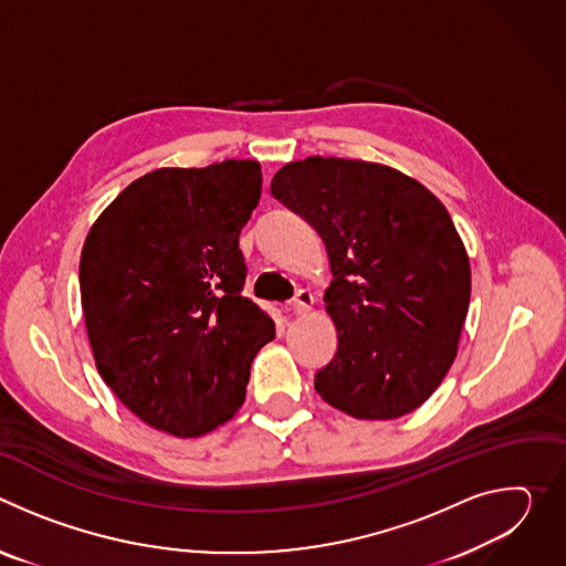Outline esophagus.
Wrapping results in <instances>:
<instances>
[{
	"label": "esophagus",
	"instance_id": "esophagus-1",
	"mask_svg": "<svg viewBox=\"0 0 566 566\" xmlns=\"http://www.w3.org/2000/svg\"><path fill=\"white\" fill-rule=\"evenodd\" d=\"M313 308V293L308 289H300L295 293V297L291 300V311L297 313V315H304Z\"/></svg>",
	"mask_w": 566,
	"mask_h": 566
}]
</instances>
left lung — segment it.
<instances>
[{
    "instance_id": "8db88e82",
    "label": "left lung",
    "mask_w": 566,
    "mask_h": 566,
    "mask_svg": "<svg viewBox=\"0 0 566 566\" xmlns=\"http://www.w3.org/2000/svg\"><path fill=\"white\" fill-rule=\"evenodd\" d=\"M271 192L327 247L325 291L338 352L315 391L354 419L421 408L457 358L470 304V262L446 206L394 168L308 156Z\"/></svg>"
}]
</instances>
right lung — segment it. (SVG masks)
I'll use <instances>...</instances> for the list:
<instances>
[{
    "label": "right lung",
    "mask_w": 566,
    "mask_h": 566,
    "mask_svg": "<svg viewBox=\"0 0 566 566\" xmlns=\"http://www.w3.org/2000/svg\"><path fill=\"white\" fill-rule=\"evenodd\" d=\"M258 160L160 168L92 226L80 297L96 367L147 426L201 437L237 415L275 322L241 295L239 234L260 203Z\"/></svg>",
    "instance_id": "right-lung-1"
}]
</instances>
